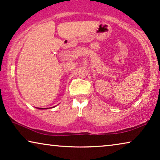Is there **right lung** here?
<instances>
[{"mask_svg":"<svg viewBox=\"0 0 160 160\" xmlns=\"http://www.w3.org/2000/svg\"><path fill=\"white\" fill-rule=\"evenodd\" d=\"M39 108V109H47V108Z\"/></svg>","mask_w":160,"mask_h":160,"instance_id":"1","label":"right lung"}]
</instances>
